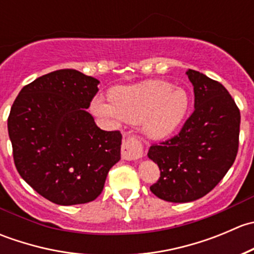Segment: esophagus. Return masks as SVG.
<instances>
[{
    "label": "esophagus",
    "mask_w": 254,
    "mask_h": 254,
    "mask_svg": "<svg viewBox=\"0 0 254 254\" xmlns=\"http://www.w3.org/2000/svg\"><path fill=\"white\" fill-rule=\"evenodd\" d=\"M143 147L141 140L137 136H127L122 145V158L127 161H135L142 157Z\"/></svg>",
    "instance_id": "34e87169"
}]
</instances>
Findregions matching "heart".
<instances>
[{"instance_id":"heart-1","label":"heart","mask_w":254,"mask_h":254,"mask_svg":"<svg viewBox=\"0 0 254 254\" xmlns=\"http://www.w3.org/2000/svg\"><path fill=\"white\" fill-rule=\"evenodd\" d=\"M109 101L96 98L92 111L107 118L142 123V129L152 139H163L178 129L188 114L190 97L182 87L165 81H146L135 86L115 87Z\"/></svg>"}]
</instances>
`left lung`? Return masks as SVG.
<instances>
[{
  "mask_svg": "<svg viewBox=\"0 0 254 254\" xmlns=\"http://www.w3.org/2000/svg\"><path fill=\"white\" fill-rule=\"evenodd\" d=\"M187 75L195 109L178 134L148 150L160 168L150 190L172 203L196 200L212 190L234 165L240 142V109L229 91L199 71L189 68Z\"/></svg>",
  "mask_w": 254,
  "mask_h": 254,
  "instance_id": "1",
  "label": "left lung"
}]
</instances>
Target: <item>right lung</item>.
Instances as JSON below:
<instances>
[{
    "instance_id": "obj_1",
    "label": "right lung",
    "mask_w": 254,
    "mask_h": 254,
    "mask_svg": "<svg viewBox=\"0 0 254 254\" xmlns=\"http://www.w3.org/2000/svg\"><path fill=\"white\" fill-rule=\"evenodd\" d=\"M98 83L72 68L54 71L23 87L9 112L18 173L59 205L93 201L120 160L119 130L99 129L86 112Z\"/></svg>"
}]
</instances>
